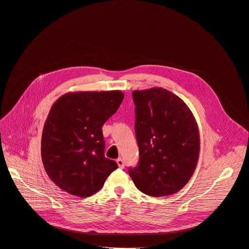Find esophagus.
<instances>
[{
  "label": "esophagus",
  "mask_w": 249,
  "mask_h": 249,
  "mask_svg": "<svg viewBox=\"0 0 249 249\" xmlns=\"http://www.w3.org/2000/svg\"><path fill=\"white\" fill-rule=\"evenodd\" d=\"M116 163H117L118 167H119V168H121V169H123V168H124V166H125V163H124V161H123L122 159H117Z\"/></svg>",
  "instance_id": "34e87169"
}]
</instances>
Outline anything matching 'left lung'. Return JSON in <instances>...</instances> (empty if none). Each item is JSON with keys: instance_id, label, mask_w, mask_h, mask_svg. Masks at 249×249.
Masks as SVG:
<instances>
[{"instance_id": "obj_1", "label": "left lung", "mask_w": 249, "mask_h": 249, "mask_svg": "<svg viewBox=\"0 0 249 249\" xmlns=\"http://www.w3.org/2000/svg\"><path fill=\"white\" fill-rule=\"evenodd\" d=\"M133 100L140 160L129 175L145 195L176 194L188 184L198 161L196 118L182 99L162 87L134 90Z\"/></svg>"}]
</instances>
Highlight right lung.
<instances>
[{"instance_id": "add662e5", "label": "right lung", "mask_w": 249, "mask_h": 249, "mask_svg": "<svg viewBox=\"0 0 249 249\" xmlns=\"http://www.w3.org/2000/svg\"><path fill=\"white\" fill-rule=\"evenodd\" d=\"M123 98L120 90L69 92L52 106L42 129L41 160L62 191L80 197L92 196L118 168L104 156L102 126Z\"/></svg>"}]
</instances>
